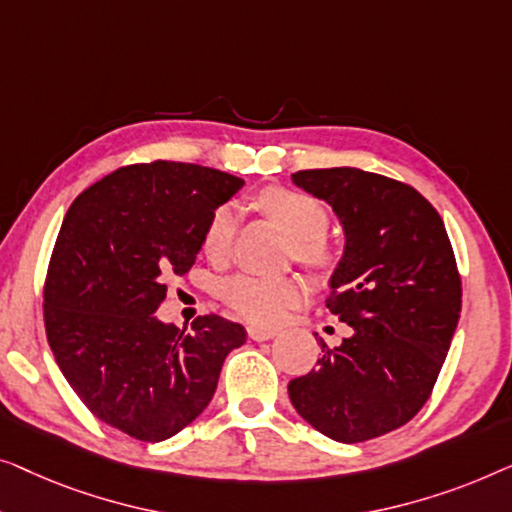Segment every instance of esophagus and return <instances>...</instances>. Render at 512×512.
Instances as JSON below:
<instances>
[{"label": "esophagus", "mask_w": 512, "mask_h": 512, "mask_svg": "<svg viewBox=\"0 0 512 512\" xmlns=\"http://www.w3.org/2000/svg\"><path fill=\"white\" fill-rule=\"evenodd\" d=\"M248 336L253 341H269V338L276 336V329H264V327H248Z\"/></svg>", "instance_id": "esophagus-1"}]
</instances>
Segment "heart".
<instances>
[{
    "label": "heart",
    "instance_id": "b5f03b06",
    "mask_svg": "<svg viewBox=\"0 0 512 512\" xmlns=\"http://www.w3.org/2000/svg\"><path fill=\"white\" fill-rule=\"evenodd\" d=\"M255 206L271 218L292 239V255L311 269H327L331 264V248L325 241L329 213L311 194L290 187H266L257 192ZM236 229V213L220 206L208 220L204 234V253L211 259H225L232 250ZM222 301L253 325L273 327L285 318L287 311L299 304L301 283L292 276L269 278L239 273L222 283Z\"/></svg>",
    "mask_w": 512,
    "mask_h": 512
}]
</instances>
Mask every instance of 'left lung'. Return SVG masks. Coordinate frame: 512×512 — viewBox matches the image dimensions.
Here are the masks:
<instances>
[{
  "label": "left lung",
  "instance_id": "obj_1",
  "mask_svg": "<svg viewBox=\"0 0 512 512\" xmlns=\"http://www.w3.org/2000/svg\"><path fill=\"white\" fill-rule=\"evenodd\" d=\"M327 201L345 234L327 308L352 327L320 338L318 369L287 385L304 420L338 443H362L413 420L441 373L462 313V280L436 208L415 187L336 167L292 174Z\"/></svg>",
  "mask_w": 512,
  "mask_h": 512
}]
</instances>
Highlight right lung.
Here are the masks:
<instances>
[{"label": "right lung", "mask_w": 512, "mask_h": 512, "mask_svg": "<svg viewBox=\"0 0 512 512\" xmlns=\"http://www.w3.org/2000/svg\"><path fill=\"white\" fill-rule=\"evenodd\" d=\"M243 187L185 162L132 164L78 194L57 234L43 287L55 362L88 410L160 443L204 413L246 329L201 315L192 331L157 318L167 276L197 259L208 220Z\"/></svg>", "instance_id": "obj_1"}]
</instances>
